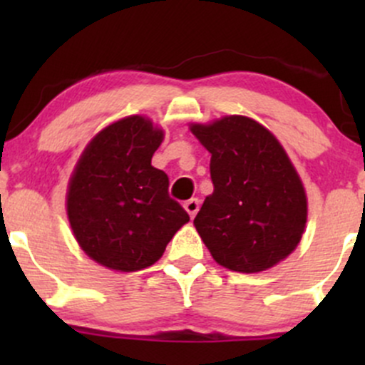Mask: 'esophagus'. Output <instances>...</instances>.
<instances>
[{
  "mask_svg": "<svg viewBox=\"0 0 365 365\" xmlns=\"http://www.w3.org/2000/svg\"><path fill=\"white\" fill-rule=\"evenodd\" d=\"M199 206H200L199 199H190V200H187L185 204H183V207H185V211L188 212V216H190V217H195L197 211H199Z\"/></svg>",
  "mask_w": 365,
  "mask_h": 365,
  "instance_id": "esophagus-1",
  "label": "esophagus"
}]
</instances>
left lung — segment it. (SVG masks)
<instances>
[{
	"label": "left lung",
	"mask_w": 365,
	"mask_h": 365,
	"mask_svg": "<svg viewBox=\"0 0 365 365\" xmlns=\"http://www.w3.org/2000/svg\"><path fill=\"white\" fill-rule=\"evenodd\" d=\"M211 153L215 192L194 225L217 264L259 273L288 257L302 238L307 197L276 137L247 116L190 125Z\"/></svg>",
	"instance_id": "8db88e82"
}]
</instances>
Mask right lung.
<instances>
[{"mask_svg":"<svg viewBox=\"0 0 365 365\" xmlns=\"http://www.w3.org/2000/svg\"><path fill=\"white\" fill-rule=\"evenodd\" d=\"M163 130L144 116L115 121L89 142L70 178L66 212L82 250L115 271L144 269L187 223L168 194L165 171L150 165Z\"/></svg>","mask_w":365,"mask_h":365,"instance_id":"obj_1","label":"right lung"}]
</instances>
